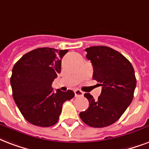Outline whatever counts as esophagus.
<instances>
[{"instance_id":"1","label":"esophagus","mask_w":149,"mask_h":149,"mask_svg":"<svg viewBox=\"0 0 149 149\" xmlns=\"http://www.w3.org/2000/svg\"><path fill=\"white\" fill-rule=\"evenodd\" d=\"M74 93H75V97H82L84 96V93L80 91V90H75L74 91Z\"/></svg>"}]
</instances>
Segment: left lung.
Segmentation results:
<instances>
[{
	"label": "left lung",
	"instance_id": "obj_1",
	"mask_svg": "<svg viewBox=\"0 0 149 149\" xmlns=\"http://www.w3.org/2000/svg\"><path fill=\"white\" fill-rule=\"evenodd\" d=\"M85 51L92 63L93 79L102 89L96 100L85 94L89 107L79 117L90 127H105L117 121L132 102L137 83L134 70L121 53L109 47L94 46Z\"/></svg>",
	"mask_w": 149,
	"mask_h": 149
}]
</instances>
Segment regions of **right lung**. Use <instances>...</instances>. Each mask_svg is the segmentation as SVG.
Here are the masks:
<instances>
[{
  "label": "right lung",
  "instance_id": "obj_1",
  "mask_svg": "<svg viewBox=\"0 0 149 149\" xmlns=\"http://www.w3.org/2000/svg\"><path fill=\"white\" fill-rule=\"evenodd\" d=\"M68 50L40 47L25 54L15 64L10 82L12 96L23 117L32 124L47 127L58 121L62 105L74 92L53 91L52 82L61 72Z\"/></svg>",
  "mask_w": 149,
  "mask_h": 149
}]
</instances>
